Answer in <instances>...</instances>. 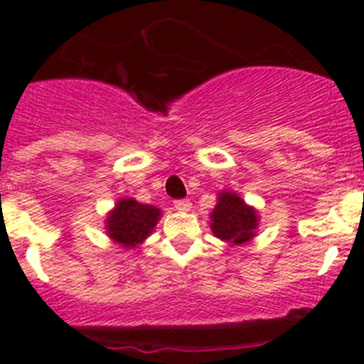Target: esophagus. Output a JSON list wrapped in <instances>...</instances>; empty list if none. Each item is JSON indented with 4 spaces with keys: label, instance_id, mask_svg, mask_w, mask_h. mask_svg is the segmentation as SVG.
Here are the masks:
<instances>
[{
    "label": "esophagus",
    "instance_id": "esophagus-1",
    "mask_svg": "<svg viewBox=\"0 0 364 364\" xmlns=\"http://www.w3.org/2000/svg\"><path fill=\"white\" fill-rule=\"evenodd\" d=\"M175 210L178 211H189L191 210V202L189 200H175Z\"/></svg>",
    "mask_w": 364,
    "mask_h": 364
}]
</instances>
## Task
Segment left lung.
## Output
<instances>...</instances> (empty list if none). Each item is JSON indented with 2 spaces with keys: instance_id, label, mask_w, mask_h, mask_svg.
Returning a JSON list of instances; mask_svg holds the SVG:
<instances>
[{
  "instance_id": "1",
  "label": "left lung",
  "mask_w": 364,
  "mask_h": 364,
  "mask_svg": "<svg viewBox=\"0 0 364 364\" xmlns=\"http://www.w3.org/2000/svg\"><path fill=\"white\" fill-rule=\"evenodd\" d=\"M259 215L237 193L222 191L217 205L211 211V231L220 240L230 244H244L255 237Z\"/></svg>"
}]
</instances>
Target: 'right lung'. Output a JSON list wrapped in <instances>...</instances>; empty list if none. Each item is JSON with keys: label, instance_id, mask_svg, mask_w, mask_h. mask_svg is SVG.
<instances>
[{"label": "right lung", "instance_id": "1", "mask_svg": "<svg viewBox=\"0 0 364 364\" xmlns=\"http://www.w3.org/2000/svg\"><path fill=\"white\" fill-rule=\"evenodd\" d=\"M160 210L149 204H140L134 198H122L105 220V231L117 244L134 247L153 233L160 220Z\"/></svg>", "mask_w": 364, "mask_h": 364}]
</instances>
